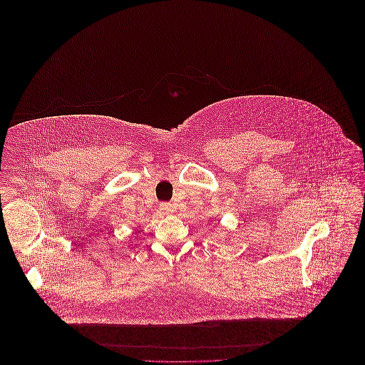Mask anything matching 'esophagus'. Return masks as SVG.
<instances>
[{
    "instance_id": "1",
    "label": "esophagus",
    "mask_w": 365,
    "mask_h": 365,
    "mask_svg": "<svg viewBox=\"0 0 365 365\" xmlns=\"http://www.w3.org/2000/svg\"><path fill=\"white\" fill-rule=\"evenodd\" d=\"M160 210H161L164 215H171V213H174V207H173V204H170V202H161V204H160Z\"/></svg>"
}]
</instances>
